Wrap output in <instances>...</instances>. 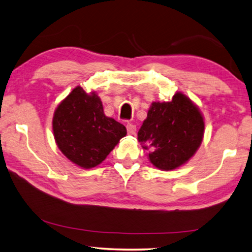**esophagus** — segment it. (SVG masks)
<instances>
[{"label":"esophagus","instance_id":"1","mask_svg":"<svg viewBox=\"0 0 252 252\" xmlns=\"http://www.w3.org/2000/svg\"><path fill=\"white\" fill-rule=\"evenodd\" d=\"M126 130H127V133H129L130 135H134L136 132V126L134 125H132V123H127Z\"/></svg>","mask_w":252,"mask_h":252}]
</instances>
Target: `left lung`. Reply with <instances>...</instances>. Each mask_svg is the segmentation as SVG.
I'll use <instances>...</instances> for the list:
<instances>
[{
	"mask_svg": "<svg viewBox=\"0 0 252 252\" xmlns=\"http://www.w3.org/2000/svg\"><path fill=\"white\" fill-rule=\"evenodd\" d=\"M204 118L185 93L176 92L170 102H152L138 132V141L149 151L153 167L171 171L186 164L203 140Z\"/></svg>",
	"mask_w": 252,
	"mask_h": 252,
	"instance_id": "1",
	"label": "left lung"
}]
</instances>
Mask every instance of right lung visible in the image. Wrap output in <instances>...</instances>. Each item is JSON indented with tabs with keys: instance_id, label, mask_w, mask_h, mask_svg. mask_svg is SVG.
<instances>
[{
	"instance_id": "1",
	"label": "right lung",
	"mask_w": 252,
	"mask_h": 252,
	"mask_svg": "<svg viewBox=\"0 0 252 252\" xmlns=\"http://www.w3.org/2000/svg\"><path fill=\"white\" fill-rule=\"evenodd\" d=\"M52 130L60 151L82 169L102 163L126 135L125 126L105 116L96 92L87 93L80 85L57 106Z\"/></svg>"
}]
</instances>
